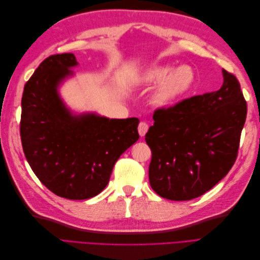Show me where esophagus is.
I'll list each match as a JSON object with an SVG mask.
<instances>
[{"label":"esophagus","mask_w":260,"mask_h":260,"mask_svg":"<svg viewBox=\"0 0 260 260\" xmlns=\"http://www.w3.org/2000/svg\"><path fill=\"white\" fill-rule=\"evenodd\" d=\"M148 130V124L145 121H141L139 123V127H138V131H139V135L141 137H144L146 135V132Z\"/></svg>","instance_id":"obj_1"}]
</instances>
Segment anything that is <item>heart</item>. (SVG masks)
Wrapping results in <instances>:
<instances>
[{"label": "heart", "instance_id": "heart-1", "mask_svg": "<svg viewBox=\"0 0 260 260\" xmlns=\"http://www.w3.org/2000/svg\"><path fill=\"white\" fill-rule=\"evenodd\" d=\"M196 75L192 67L180 66L174 69L170 65H159L143 73L141 80L147 86H155L151 102L157 107H170L177 104L191 91Z\"/></svg>", "mask_w": 260, "mask_h": 260}]
</instances>
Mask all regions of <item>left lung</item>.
Listing matches in <instances>:
<instances>
[{
  "mask_svg": "<svg viewBox=\"0 0 260 260\" xmlns=\"http://www.w3.org/2000/svg\"><path fill=\"white\" fill-rule=\"evenodd\" d=\"M218 91L181 101L153 115L145 135L148 179L164 199L190 201L215 186L238 157L247 104L237 77L222 70Z\"/></svg>",
  "mask_w": 260,
  "mask_h": 260,
  "instance_id": "left-lung-1",
  "label": "left lung"
}]
</instances>
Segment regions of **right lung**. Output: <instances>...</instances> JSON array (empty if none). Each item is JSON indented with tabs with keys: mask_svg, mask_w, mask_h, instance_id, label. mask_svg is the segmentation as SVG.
<instances>
[{
	"mask_svg": "<svg viewBox=\"0 0 260 260\" xmlns=\"http://www.w3.org/2000/svg\"><path fill=\"white\" fill-rule=\"evenodd\" d=\"M77 64L64 53L39 65L23 88L20 138L31 169L51 192L86 200L104 190L115 162L139 140V119L72 115L57 86Z\"/></svg>",
	"mask_w": 260,
	"mask_h": 260,
	"instance_id": "obj_1",
	"label": "right lung"
}]
</instances>
